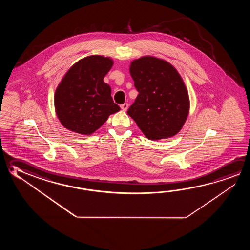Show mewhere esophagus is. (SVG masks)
Returning <instances> with one entry per match:
<instances>
[{
  "label": "esophagus",
  "instance_id": "34e87169",
  "mask_svg": "<svg viewBox=\"0 0 250 250\" xmlns=\"http://www.w3.org/2000/svg\"><path fill=\"white\" fill-rule=\"evenodd\" d=\"M128 106H129V104H126V103H125V104H121L120 105V108L123 110L124 111H127V109H128Z\"/></svg>",
  "mask_w": 250,
  "mask_h": 250
}]
</instances>
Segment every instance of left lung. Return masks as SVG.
<instances>
[{
    "mask_svg": "<svg viewBox=\"0 0 250 250\" xmlns=\"http://www.w3.org/2000/svg\"><path fill=\"white\" fill-rule=\"evenodd\" d=\"M130 74L139 95L127 114L151 140L176 135L188 119V91L168 62L145 56L131 62Z\"/></svg>",
    "mask_w": 250,
    "mask_h": 250,
    "instance_id": "8db88e82",
    "label": "left lung"
}]
</instances>
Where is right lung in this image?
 Instances as JSON below:
<instances>
[{
	"label": "right lung",
	"instance_id": "right-lung-1",
	"mask_svg": "<svg viewBox=\"0 0 250 250\" xmlns=\"http://www.w3.org/2000/svg\"><path fill=\"white\" fill-rule=\"evenodd\" d=\"M112 65L111 58L92 55L66 72L54 97L56 113L66 129L90 135L120 110L112 100L111 87L104 82Z\"/></svg>",
	"mask_w": 250,
	"mask_h": 250
}]
</instances>
